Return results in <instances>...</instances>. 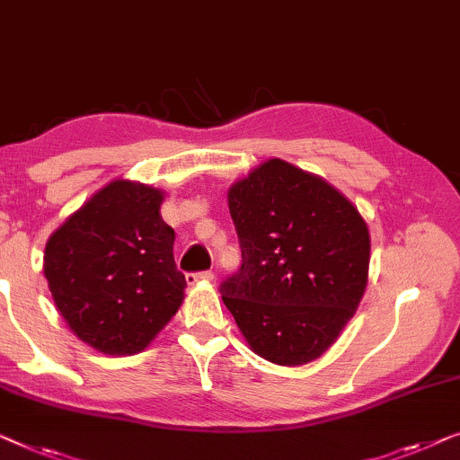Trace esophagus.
<instances>
[{
    "label": "esophagus",
    "instance_id": "1",
    "mask_svg": "<svg viewBox=\"0 0 460 460\" xmlns=\"http://www.w3.org/2000/svg\"><path fill=\"white\" fill-rule=\"evenodd\" d=\"M209 279H214V271H189L186 274V284L189 286H195L197 282H209Z\"/></svg>",
    "mask_w": 460,
    "mask_h": 460
}]
</instances>
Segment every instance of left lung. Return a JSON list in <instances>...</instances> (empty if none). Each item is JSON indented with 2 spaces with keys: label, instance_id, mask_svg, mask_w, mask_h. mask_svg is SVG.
<instances>
[{
  "label": "left lung",
  "instance_id": "obj_1",
  "mask_svg": "<svg viewBox=\"0 0 460 460\" xmlns=\"http://www.w3.org/2000/svg\"><path fill=\"white\" fill-rule=\"evenodd\" d=\"M243 263L222 301L259 357L303 365L322 357L361 303L369 230L322 178L270 159L228 190Z\"/></svg>",
  "mask_w": 460,
  "mask_h": 460
}]
</instances>
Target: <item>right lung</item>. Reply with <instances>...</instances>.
<instances>
[{
    "instance_id": "obj_1",
    "label": "right lung",
    "mask_w": 460,
    "mask_h": 460,
    "mask_svg": "<svg viewBox=\"0 0 460 460\" xmlns=\"http://www.w3.org/2000/svg\"><path fill=\"white\" fill-rule=\"evenodd\" d=\"M164 195L110 182L53 232L45 278L70 330L105 355L141 352L174 317L186 279L174 261Z\"/></svg>"
}]
</instances>
